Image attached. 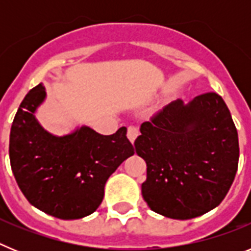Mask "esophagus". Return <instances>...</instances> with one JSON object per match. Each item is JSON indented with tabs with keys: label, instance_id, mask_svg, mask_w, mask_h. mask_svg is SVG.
<instances>
[{
	"label": "esophagus",
	"instance_id": "34e87169",
	"mask_svg": "<svg viewBox=\"0 0 251 251\" xmlns=\"http://www.w3.org/2000/svg\"><path fill=\"white\" fill-rule=\"evenodd\" d=\"M138 134H139L138 128L133 127V126L128 127L127 137H128V139H129L130 143H134V141H136V138H137V137H138Z\"/></svg>",
	"mask_w": 251,
	"mask_h": 251
}]
</instances>
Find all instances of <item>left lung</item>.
<instances>
[{
	"label": "left lung",
	"mask_w": 251,
	"mask_h": 251,
	"mask_svg": "<svg viewBox=\"0 0 251 251\" xmlns=\"http://www.w3.org/2000/svg\"><path fill=\"white\" fill-rule=\"evenodd\" d=\"M136 152L147 163L142 195L152 211L175 220L220 205L239 163L238 130L216 93L177 99L141 126Z\"/></svg>",
	"instance_id": "8db88e82"
}]
</instances>
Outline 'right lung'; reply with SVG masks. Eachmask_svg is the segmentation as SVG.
<instances>
[{
  "instance_id": "obj_1",
  "label": "right lung",
  "mask_w": 251,
  "mask_h": 251,
  "mask_svg": "<svg viewBox=\"0 0 251 251\" xmlns=\"http://www.w3.org/2000/svg\"><path fill=\"white\" fill-rule=\"evenodd\" d=\"M45 99L40 83L20 104L10 133L11 168L31 205L61 220H76L99 207L106 179L134 148L126 127L112 136L88 126L55 136L36 118Z\"/></svg>"
}]
</instances>
